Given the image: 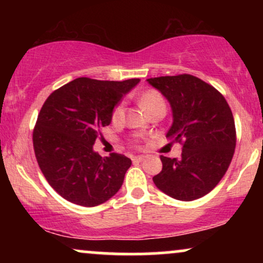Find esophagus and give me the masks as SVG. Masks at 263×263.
<instances>
[{"label": "esophagus", "instance_id": "34e87169", "mask_svg": "<svg viewBox=\"0 0 263 263\" xmlns=\"http://www.w3.org/2000/svg\"><path fill=\"white\" fill-rule=\"evenodd\" d=\"M144 159V156H135L132 157V162H142Z\"/></svg>", "mask_w": 263, "mask_h": 263}]
</instances>
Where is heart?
<instances>
[{
  "mask_svg": "<svg viewBox=\"0 0 263 263\" xmlns=\"http://www.w3.org/2000/svg\"><path fill=\"white\" fill-rule=\"evenodd\" d=\"M141 106L147 111V112H152L153 110L158 107H165V101L163 99V96L156 90H148L141 96L140 99ZM123 115H125V107L123 104H119L116 107L114 108L112 112V120L115 122L121 121L123 119Z\"/></svg>",
  "mask_w": 263,
  "mask_h": 263,
  "instance_id": "1",
  "label": "heart"
}]
</instances>
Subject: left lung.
Listing matches in <instances>:
<instances>
[{
	"label": "left lung",
	"instance_id": "8db88e82",
	"mask_svg": "<svg viewBox=\"0 0 263 263\" xmlns=\"http://www.w3.org/2000/svg\"><path fill=\"white\" fill-rule=\"evenodd\" d=\"M147 81L171 104L173 123L165 137L183 143L182 158L161 156L156 186L177 200L192 201L211 192L224 177L236 146L231 108L214 86L189 74Z\"/></svg>",
	"mask_w": 263,
	"mask_h": 263
}]
</instances>
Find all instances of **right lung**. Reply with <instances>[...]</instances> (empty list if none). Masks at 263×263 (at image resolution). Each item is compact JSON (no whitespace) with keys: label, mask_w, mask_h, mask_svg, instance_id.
<instances>
[{"label":"right lung","mask_w":263,"mask_h":263,"mask_svg":"<svg viewBox=\"0 0 263 263\" xmlns=\"http://www.w3.org/2000/svg\"><path fill=\"white\" fill-rule=\"evenodd\" d=\"M140 79L123 81L78 78L48 96L33 131L35 158L45 179L70 203L96 206L112 198L131 159L102 157L92 148L114 108Z\"/></svg>","instance_id":"right-lung-1"}]
</instances>
